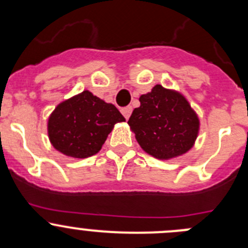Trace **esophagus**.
<instances>
[{"instance_id":"obj_1","label":"esophagus","mask_w":248,"mask_h":248,"mask_svg":"<svg viewBox=\"0 0 248 248\" xmlns=\"http://www.w3.org/2000/svg\"><path fill=\"white\" fill-rule=\"evenodd\" d=\"M132 107H126V108H122L121 109V112H122V115H124V119L126 120H128L129 119V116H131V114H132Z\"/></svg>"}]
</instances>
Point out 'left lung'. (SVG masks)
<instances>
[{
	"mask_svg": "<svg viewBox=\"0 0 248 248\" xmlns=\"http://www.w3.org/2000/svg\"><path fill=\"white\" fill-rule=\"evenodd\" d=\"M128 124L144 151L169 159L188 151L199 131L196 112L182 94L156 85L139 98Z\"/></svg>",
	"mask_w": 248,
	"mask_h": 248,
	"instance_id": "left-lung-1",
	"label": "left lung"
}]
</instances>
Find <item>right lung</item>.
<instances>
[{"label":"right lung","instance_id":"1","mask_svg":"<svg viewBox=\"0 0 248 248\" xmlns=\"http://www.w3.org/2000/svg\"><path fill=\"white\" fill-rule=\"evenodd\" d=\"M122 121L124 117L114 104L84 91L56 107L49 117L47 133L57 151L86 158L102 149L114 124Z\"/></svg>","mask_w":248,"mask_h":248}]
</instances>
